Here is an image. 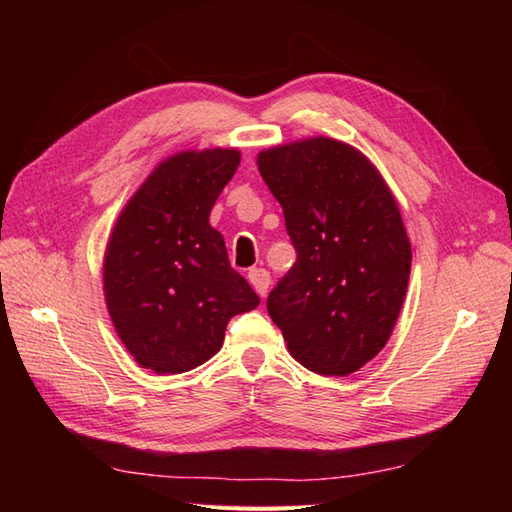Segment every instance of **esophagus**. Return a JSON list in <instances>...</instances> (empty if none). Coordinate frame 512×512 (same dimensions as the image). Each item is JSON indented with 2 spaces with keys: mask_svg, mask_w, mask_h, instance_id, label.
Returning a JSON list of instances; mask_svg holds the SVG:
<instances>
[{
  "mask_svg": "<svg viewBox=\"0 0 512 512\" xmlns=\"http://www.w3.org/2000/svg\"><path fill=\"white\" fill-rule=\"evenodd\" d=\"M248 281H250V286L257 290V295L264 297L268 292V286H270V273L266 268H253L248 273Z\"/></svg>",
  "mask_w": 512,
  "mask_h": 512,
  "instance_id": "34e87169",
  "label": "esophagus"
}]
</instances>
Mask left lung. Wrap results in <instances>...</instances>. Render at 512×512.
Masks as SVG:
<instances>
[{
    "label": "left lung",
    "instance_id": "left-lung-1",
    "mask_svg": "<svg viewBox=\"0 0 512 512\" xmlns=\"http://www.w3.org/2000/svg\"><path fill=\"white\" fill-rule=\"evenodd\" d=\"M297 262L266 308L314 374L347 376L383 350L405 301L411 244L398 204L361 151L332 138L262 151Z\"/></svg>",
    "mask_w": 512,
    "mask_h": 512
}]
</instances>
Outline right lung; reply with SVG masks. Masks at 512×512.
I'll return each instance as SVG.
<instances>
[{
    "mask_svg": "<svg viewBox=\"0 0 512 512\" xmlns=\"http://www.w3.org/2000/svg\"><path fill=\"white\" fill-rule=\"evenodd\" d=\"M237 165L235 149L165 160L127 202L107 244V310L127 350L156 374L206 363L220 352L228 321L259 306L209 224Z\"/></svg>",
    "mask_w": 512,
    "mask_h": 512,
    "instance_id": "add662e5",
    "label": "right lung"
}]
</instances>
